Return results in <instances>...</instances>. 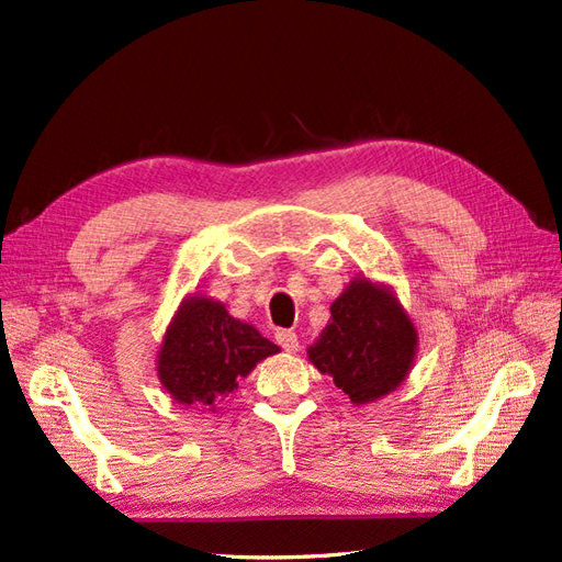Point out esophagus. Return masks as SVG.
Segmentation results:
<instances>
[{
	"label": "esophagus",
	"mask_w": 562,
	"mask_h": 562,
	"mask_svg": "<svg viewBox=\"0 0 562 562\" xmlns=\"http://www.w3.org/2000/svg\"><path fill=\"white\" fill-rule=\"evenodd\" d=\"M276 341L280 344L282 350L286 352H296L299 350V336L292 329H280L276 331Z\"/></svg>",
	"instance_id": "obj_1"
}]
</instances>
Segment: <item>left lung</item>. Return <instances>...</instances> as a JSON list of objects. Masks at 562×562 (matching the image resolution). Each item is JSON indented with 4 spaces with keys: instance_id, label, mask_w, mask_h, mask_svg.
<instances>
[{
    "instance_id": "8db88e82",
    "label": "left lung",
    "mask_w": 562,
    "mask_h": 562,
    "mask_svg": "<svg viewBox=\"0 0 562 562\" xmlns=\"http://www.w3.org/2000/svg\"><path fill=\"white\" fill-rule=\"evenodd\" d=\"M331 317L308 346V360L352 405L391 395L409 376L419 331L393 286L356 276L331 303Z\"/></svg>"
}]
</instances>
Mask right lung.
<instances>
[{
  "instance_id": "right-lung-1",
  "label": "right lung",
  "mask_w": 562,
  "mask_h": 562,
  "mask_svg": "<svg viewBox=\"0 0 562 562\" xmlns=\"http://www.w3.org/2000/svg\"><path fill=\"white\" fill-rule=\"evenodd\" d=\"M280 348L235 319L221 301L188 294L169 319L157 350V379L179 405L218 412L237 383Z\"/></svg>"
}]
</instances>
